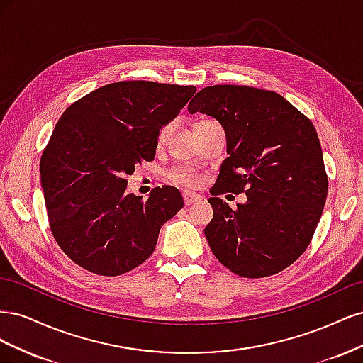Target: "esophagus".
Listing matches in <instances>:
<instances>
[{
  "instance_id": "1",
  "label": "esophagus",
  "mask_w": 363,
  "mask_h": 363,
  "mask_svg": "<svg viewBox=\"0 0 363 363\" xmlns=\"http://www.w3.org/2000/svg\"><path fill=\"white\" fill-rule=\"evenodd\" d=\"M183 200H184L186 206H191V204H194L196 201H200L201 196L196 195V194H192V192H184L183 194Z\"/></svg>"
}]
</instances>
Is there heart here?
<instances>
[{
  "label": "heart",
  "mask_w": 363,
  "mask_h": 363,
  "mask_svg": "<svg viewBox=\"0 0 363 363\" xmlns=\"http://www.w3.org/2000/svg\"><path fill=\"white\" fill-rule=\"evenodd\" d=\"M172 128H174V123H169L159 130V135H157L159 144H163V142L168 139ZM169 179L174 183L186 186V188H199L203 182L201 175L191 168H174L169 171Z\"/></svg>",
  "instance_id": "obj_1"
}]
</instances>
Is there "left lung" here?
<instances>
[{
	"mask_svg": "<svg viewBox=\"0 0 363 363\" xmlns=\"http://www.w3.org/2000/svg\"><path fill=\"white\" fill-rule=\"evenodd\" d=\"M189 113L223 125L228 157L208 199L204 228L215 257L247 279L274 276L311 244L327 199L323 150L312 121L272 91L216 84L196 94ZM247 195L233 211L217 195Z\"/></svg>",
	"mask_w": 363,
	"mask_h": 363,
	"instance_id": "obj_1",
	"label": "left lung"
}]
</instances>
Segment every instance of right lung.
Instances as JSON below:
<instances>
[{
  "label": "right lung",
  "instance_id": "right-lung-1",
  "mask_svg": "<svg viewBox=\"0 0 363 363\" xmlns=\"http://www.w3.org/2000/svg\"><path fill=\"white\" fill-rule=\"evenodd\" d=\"M195 86L118 82L72 103L40 157L48 223L77 265L115 277L144 263L160 227L183 207L172 186L148 200L127 194V175L156 156L159 130L180 113Z\"/></svg>",
  "mask_w": 363,
  "mask_h": 363
}]
</instances>
